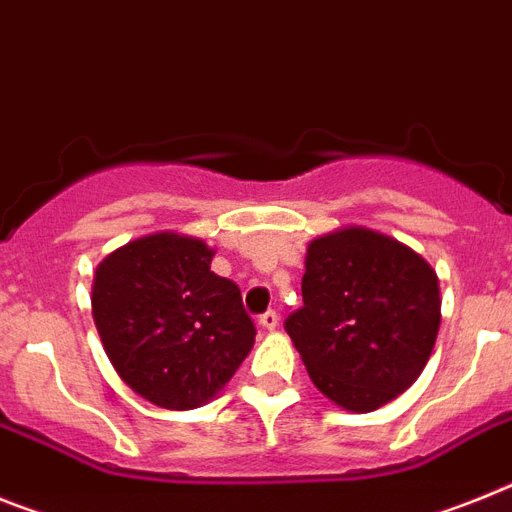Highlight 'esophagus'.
I'll return each mask as SVG.
<instances>
[{"instance_id":"esophagus-1","label":"esophagus","mask_w":512,"mask_h":512,"mask_svg":"<svg viewBox=\"0 0 512 512\" xmlns=\"http://www.w3.org/2000/svg\"><path fill=\"white\" fill-rule=\"evenodd\" d=\"M259 323L264 326V329L274 331L279 326V316L274 313V310H266V313H261V316H259Z\"/></svg>"}]
</instances>
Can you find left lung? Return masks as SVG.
I'll return each instance as SVG.
<instances>
[{"mask_svg":"<svg viewBox=\"0 0 512 512\" xmlns=\"http://www.w3.org/2000/svg\"><path fill=\"white\" fill-rule=\"evenodd\" d=\"M440 329V287L419 253L365 227L308 246L303 308L285 318L310 381L373 412L417 381Z\"/></svg>","mask_w":512,"mask_h":512,"instance_id":"8db88e82","label":"left lung"}]
</instances>
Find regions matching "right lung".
<instances>
[{"label": "right lung", "instance_id": "add662e5", "mask_svg": "<svg viewBox=\"0 0 512 512\" xmlns=\"http://www.w3.org/2000/svg\"><path fill=\"white\" fill-rule=\"evenodd\" d=\"M209 264L202 240L157 233L111 253L95 274L93 318L108 360L163 409L212 399L253 347L238 285Z\"/></svg>", "mask_w": 512, "mask_h": 512}]
</instances>
